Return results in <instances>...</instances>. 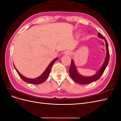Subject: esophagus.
I'll use <instances>...</instances> for the list:
<instances>
[{"mask_svg":"<svg viewBox=\"0 0 121 121\" xmlns=\"http://www.w3.org/2000/svg\"><path fill=\"white\" fill-rule=\"evenodd\" d=\"M65 54H66V55H70V52H65Z\"/></svg>","mask_w":121,"mask_h":121,"instance_id":"obj_1","label":"esophagus"}]
</instances>
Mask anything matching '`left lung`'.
<instances>
[{"label": "left lung", "instance_id": "left-lung-1", "mask_svg": "<svg viewBox=\"0 0 121 121\" xmlns=\"http://www.w3.org/2000/svg\"><path fill=\"white\" fill-rule=\"evenodd\" d=\"M98 36L99 37V38L105 39V42H106V49H107V56L106 57L105 62H104V63L103 66H102V68H101V69L99 70L98 72L96 74H95L93 76L90 77H86L81 76V75H80L78 73L76 68V65H75L74 63V61L72 60L71 62V65H70L69 69V74H70V77L72 78L74 82L78 83V84H80L82 85H86L99 80V79L102 76V75L104 73V71H105L107 66L108 63H109V59H110V54H109V48H108L107 41L105 39V37L99 32L98 34Z\"/></svg>", "mask_w": 121, "mask_h": 121}]
</instances>
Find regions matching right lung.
I'll list each match as a JSON object with an SVG mask.
<instances>
[{
	"instance_id": "obj_1",
	"label": "right lung",
	"mask_w": 121,
	"mask_h": 121,
	"mask_svg": "<svg viewBox=\"0 0 121 121\" xmlns=\"http://www.w3.org/2000/svg\"><path fill=\"white\" fill-rule=\"evenodd\" d=\"M57 59H58L57 57H56L55 60H53L48 65V66L47 69H45L44 72L42 74H41L40 76H39V77L37 78H33V79L32 78H26V77H23L22 75L19 73L17 69H16L15 67L14 68H15V69L16 70V71H17L19 77L22 78V79L23 81L26 82L30 83V84H36H36H41V83L44 82L45 80H47V78H48V75L49 74V73H50V72H51V68L52 67L53 64Z\"/></svg>"
}]
</instances>
